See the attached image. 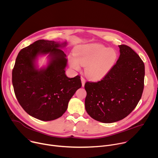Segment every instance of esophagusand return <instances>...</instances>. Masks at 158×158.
<instances>
[{"mask_svg": "<svg viewBox=\"0 0 158 158\" xmlns=\"http://www.w3.org/2000/svg\"><path fill=\"white\" fill-rule=\"evenodd\" d=\"M81 79L82 85V87H84V84H85V79H84V77H81Z\"/></svg>", "mask_w": 158, "mask_h": 158, "instance_id": "obj_1", "label": "esophagus"}]
</instances>
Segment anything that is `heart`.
<instances>
[{
    "label": "heart",
    "mask_w": 158,
    "mask_h": 158,
    "mask_svg": "<svg viewBox=\"0 0 158 158\" xmlns=\"http://www.w3.org/2000/svg\"><path fill=\"white\" fill-rule=\"evenodd\" d=\"M74 58H70L69 64L74 69H79V63L85 67V74L93 79H98L104 76L114 64L116 52L112 49H108L102 45L89 44L81 45L76 48Z\"/></svg>",
    "instance_id": "b5f03b06"
}]
</instances>
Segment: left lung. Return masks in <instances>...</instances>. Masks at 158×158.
<instances>
[{"label":"left lung","instance_id":"left-lung-1","mask_svg":"<svg viewBox=\"0 0 158 158\" xmlns=\"http://www.w3.org/2000/svg\"><path fill=\"white\" fill-rule=\"evenodd\" d=\"M116 64L98 82H86L85 107L94 119L112 123L120 121L136 107L144 89V64L126 45H119Z\"/></svg>","mask_w":158,"mask_h":158}]
</instances>
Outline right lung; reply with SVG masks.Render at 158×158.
Listing matches in <instances>:
<instances>
[{
	"mask_svg": "<svg viewBox=\"0 0 158 158\" xmlns=\"http://www.w3.org/2000/svg\"><path fill=\"white\" fill-rule=\"evenodd\" d=\"M66 42L39 40L18 54L12 70V84L17 99L30 116L44 121L56 119L66 111L69 100L81 87L80 76L67 77V59L60 48ZM49 54L46 69H36L39 55Z\"/></svg>",
	"mask_w": 158,
	"mask_h": 158,
	"instance_id": "obj_1",
	"label": "right lung"
}]
</instances>
